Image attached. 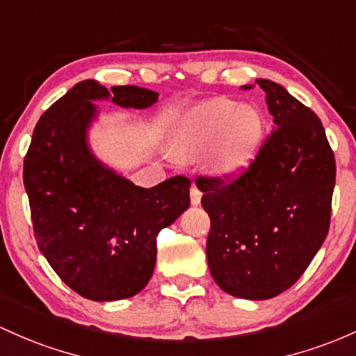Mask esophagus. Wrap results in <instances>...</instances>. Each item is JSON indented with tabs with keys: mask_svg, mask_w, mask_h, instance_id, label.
Listing matches in <instances>:
<instances>
[{
	"mask_svg": "<svg viewBox=\"0 0 356 356\" xmlns=\"http://www.w3.org/2000/svg\"><path fill=\"white\" fill-rule=\"evenodd\" d=\"M189 194H191V202H193L194 206H197L199 202H201V197H202V193H201V191H199V187L196 184L191 186Z\"/></svg>",
	"mask_w": 356,
	"mask_h": 356,
	"instance_id": "obj_1",
	"label": "esophagus"
}]
</instances>
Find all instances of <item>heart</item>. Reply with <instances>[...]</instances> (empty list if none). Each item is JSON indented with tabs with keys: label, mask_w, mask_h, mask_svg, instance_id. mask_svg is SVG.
<instances>
[{
	"label": "heart",
	"mask_w": 356,
	"mask_h": 356,
	"mask_svg": "<svg viewBox=\"0 0 356 356\" xmlns=\"http://www.w3.org/2000/svg\"><path fill=\"white\" fill-rule=\"evenodd\" d=\"M265 138V120L259 106L240 103L226 96L187 109L172 130L170 160L206 162L214 175L235 179L245 174L255 159Z\"/></svg>",
	"instance_id": "heart-1"
}]
</instances>
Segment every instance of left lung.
Segmentation results:
<instances>
[{
    "label": "left lung",
    "instance_id": "8db88e82",
    "mask_svg": "<svg viewBox=\"0 0 356 356\" xmlns=\"http://www.w3.org/2000/svg\"><path fill=\"white\" fill-rule=\"evenodd\" d=\"M257 83L273 116L259 157L229 184L196 181L211 218V275L226 294L250 300L275 298L298 282L327 235L337 177L318 116L280 84Z\"/></svg>",
    "mask_w": 356,
    "mask_h": 356
}]
</instances>
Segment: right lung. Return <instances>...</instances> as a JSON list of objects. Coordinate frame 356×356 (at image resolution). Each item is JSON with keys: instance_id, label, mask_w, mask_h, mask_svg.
I'll return each mask as SVG.
<instances>
[{"instance_id": "obj_1", "label": "right lung", "mask_w": 356, "mask_h": 356, "mask_svg": "<svg viewBox=\"0 0 356 356\" xmlns=\"http://www.w3.org/2000/svg\"><path fill=\"white\" fill-rule=\"evenodd\" d=\"M159 92L95 79L77 83L38 120L23 165L35 238L50 267L91 300L138 294L157 260V238L189 208L191 181L175 175L155 187L135 186L89 143L99 120L96 101L147 109Z\"/></svg>"}]
</instances>
